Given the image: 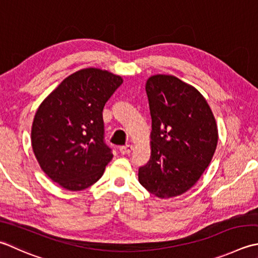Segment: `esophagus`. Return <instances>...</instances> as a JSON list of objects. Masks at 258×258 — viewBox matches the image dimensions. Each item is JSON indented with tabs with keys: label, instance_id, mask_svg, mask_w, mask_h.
<instances>
[{
	"label": "esophagus",
	"instance_id": "esophagus-1",
	"mask_svg": "<svg viewBox=\"0 0 258 258\" xmlns=\"http://www.w3.org/2000/svg\"><path fill=\"white\" fill-rule=\"evenodd\" d=\"M132 150H133L132 145H124L119 148V152H120V154L125 155V154H130L131 152H132Z\"/></svg>",
	"mask_w": 258,
	"mask_h": 258
}]
</instances>
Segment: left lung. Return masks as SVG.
Listing matches in <instances>:
<instances>
[{
    "mask_svg": "<svg viewBox=\"0 0 258 258\" xmlns=\"http://www.w3.org/2000/svg\"><path fill=\"white\" fill-rule=\"evenodd\" d=\"M152 131L151 156L139 182L160 199L185 194L210 164L218 128L198 89L172 75H153L145 84Z\"/></svg>",
    "mask_w": 258,
    "mask_h": 258,
    "instance_id": "1",
    "label": "left lung"
}]
</instances>
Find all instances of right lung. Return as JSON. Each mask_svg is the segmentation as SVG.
Instances as JSON below:
<instances>
[{
	"label": "right lung",
	"mask_w": 258,
	"mask_h": 258,
	"mask_svg": "<svg viewBox=\"0 0 258 258\" xmlns=\"http://www.w3.org/2000/svg\"><path fill=\"white\" fill-rule=\"evenodd\" d=\"M123 84L99 68L68 76L40 104L31 145L40 168L69 191L88 188L102 178L113 154L104 143L103 108Z\"/></svg>",
	"instance_id": "add662e5"
}]
</instances>
